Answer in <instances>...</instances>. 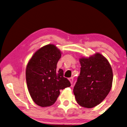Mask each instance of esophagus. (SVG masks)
<instances>
[{"instance_id": "1", "label": "esophagus", "mask_w": 127, "mask_h": 127, "mask_svg": "<svg viewBox=\"0 0 127 127\" xmlns=\"http://www.w3.org/2000/svg\"><path fill=\"white\" fill-rule=\"evenodd\" d=\"M69 81H70V83L72 84L73 82V77H71L70 78H69Z\"/></svg>"}]
</instances>
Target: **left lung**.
Returning <instances> with one entry per match:
<instances>
[{"label":"left lung","mask_w":127,"mask_h":127,"mask_svg":"<svg viewBox=\"0 0 127 127\" xmlns=\"http://www.w3.org/2000/svg\"><path fill=\"white\" fill-rule=\"evenodd\" d=\"M80 73L73 89L80 106L92 108L100 104L111 89L112 69L108 60L99 53L79 59Z\"/></svg>","instance_id":"1"}]
</instances>
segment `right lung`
<instances>
[{
    "label": "right lung",
    "mask_w": 127,
    "mask_h": 127,
    "mask_svg": "<svg viewBox=\"0 0 127 127\" xmlns=\"http://www.w3.org/2000/svg\"><path fill=\"white\" fill-rule=\"evenodd\" d=\"M61 50L54 44H48L36 51L28 63L25 71L28 89L36 104L41 107L52 105L60 90L70 86L62 69H57Z\"/></svg>",
    "instance_id": "right-lung-1"
}]
</instances>
